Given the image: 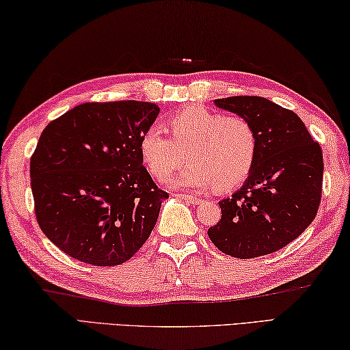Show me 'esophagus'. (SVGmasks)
Here are the masks:
<instances>
[{
  "mask_svg": "<svg viewBox=\"0 0 350 350\" xmlns=\"http://www.w3.org/2000/svg\"><path fill=\"white\" fill-rule=\"evenodd\" d=\"M176 197L187 201V203H192V204H198L200 201H201L198 197H193V195H186V193H178V195H176Z\"/></svg>",
  "mask_w": 350,
  "mask_h": 350,
  "instance_id": "34e87169",
  "label": "esophagus"
}]
</instances>
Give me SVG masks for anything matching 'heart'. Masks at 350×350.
Instances as JSON below:
<instances>
[{
    "label": "heart",
    "mask_w": 350,
    "mask_h": 350,
    "mask_svg": "<svg viewBox=\"0 0 350 350\" xmlns=\"http://www.w3.org/2000/svg\"><path fill=\"white\" fill-rule=\"evenodd\" d=\"M169 138L161 127L141 133L138 152L149 174L164 181L183 163L187 164L172 181L176 187L230 191L243 185L254 169L258 135L249 120L226 116L209 109L185 107L169 116Z\"/></svg>",
    "instance_id": "heart-1"
}]
</instances>
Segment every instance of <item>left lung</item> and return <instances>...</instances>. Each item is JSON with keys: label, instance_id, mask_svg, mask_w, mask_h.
Returning a JSON list of instances; mask_svg holds the SVG:
<instances>
[{"label": "left lung", "instance_id": "left-lung-1", "mask_svg": "<svg viewBox=\"0 0 350 350\" xmlns=\"http://www.w3.org/2000/svg\"><path fill=\"white\" fill-rule=\"evenodd\" d=\"M249 120L258 135L254 169L240 191L219 201L207 230L223 254L247 260L283 249L314 221L321 201L323 152L299 116L261 96L215 100Z\"/></svg>", "mask_w": 350, "mask_h": 350}]
</instances>
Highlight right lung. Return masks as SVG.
I'll use <instances>...</instances> for the list:
<instances>
[{
  "mask_svg": "<svg viewBox=\"0 0 350 350\" xmlns=\"http://www.w3.org/2000/svg\"><path fill=\"white\" fill-rule=\"evenodd\" d=\"M159 107L84 103L49 122L30 158L35 217L55 246L92 266H118L155 228L161 201L138 143Z\"/></svg>",
  "mask_w": 350,
  "mask_h": 350,
  "instance_id": "obj_1",
  "label": "right lung"
}]
</instances>
